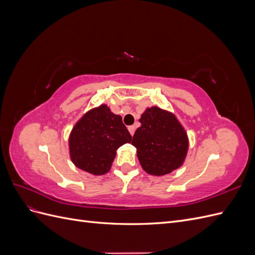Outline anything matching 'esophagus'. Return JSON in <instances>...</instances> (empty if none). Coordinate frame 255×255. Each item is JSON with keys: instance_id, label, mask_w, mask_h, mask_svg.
Listing matches in <instances>:
<instances>
[{"instance_id": "esophagus-1", "label": "esophagus", "mask_w": 255, "mask_h": 255, "mask_svg": "<svg viewBox=\"0 0 255 255\" xmlns=\"http://www.w3.org/2000/svg\"><path fill=\"white\" fill-rule=\"evenodd\" d=\"M135 129H136V128L134 127V126H130V127H128V132H129V134L130 135H134V133H135Z\"/></svg>"}]
</instances>
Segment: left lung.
I'll return each mask as SVG.
<instances>
[{
  "label": "left lung",
  "instance_id": "left-lung-1",
  "mask_svg": "<svg viewBox=\"0 0 255 255\" xmlns=\"http://www.w3.org/2000/svg\"><path fill=\"white\" fill-rule=\"evenodd\" d=\"M132 144L143 170L164 175L179 168L186 156L188 139L184 128L170 113L158 107L146 110L139 119Z\"/></svg>",
  "mask_w": 255,
  "mask_h": 255
}]
</instances>
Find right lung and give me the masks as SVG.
Here are the masks:
<instances>
[{
  "label": "right lung",
  "instance_id": "right-lung-1",
  "mask_svg": "<svg viewBox=\"0 0 255 255\" xmlns=\"http://www.w3.org/2000/svg\"><path fill=\"white\" fill-rule=\"evenodd\" d=\"M130 140L132 136L120 116L101 105L88 112L73 128L69 139L70 156L82 170L101 175L110 171L119 146Z\"/></svg>",
  "mask_w": 255,
  "mask_h": 255
}]
</instances>
